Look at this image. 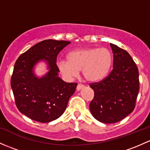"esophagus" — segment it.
Segmentation results:
<instances>
[{
  "label": "esophagus",
  "mask_w": 150,
  "mask_h": 150,
  "mask_svg": "<svg viewBox=\"0 0 150 150\" xmlns=\"http://www.w3.org/2000/svg\"><path fill=\"white\" fill-rule=\"evenodd\" d=\"M84 87H85V86H83V85H82V84H80V83H79V84L77 86V90H78V91H80V90L83 89V88Z\"/></svg>",
  "instance_id": "obj_1"
}]
</instances>
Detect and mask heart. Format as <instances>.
<instances>
[{"instance_id": "1", "label": "heart", "mask_w": 150, "mask_h": 150, "mask_svg": "<svg viewBox=\"0 0 150 150\" xmlns=\"http://www.w3.org/2000/svg\"><path fill=\"white\" fill-rule=\"evenodd\" d=\"M113 57L106 48H87L75 50L67 54V60L57 63L63 76L71 79L81 70L86 80L96 82L103 79L111 67Z\"/></svg>"}]
</instances>
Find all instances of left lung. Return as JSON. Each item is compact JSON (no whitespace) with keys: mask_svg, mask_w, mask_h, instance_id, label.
<instances>
[{"mask_svg":"<svg viewBox=\"0 0 150 150\" xmlns=\"http://www.w3.org/2000/svg\"><path fill=\"white\" fill-rule=\"evenodd\" d=\"M113 54V70L98 83L90 84L94 98L90 110L96 120L113 124L134 111L139 90L136 63L126 50L110 44Z\"/></svg>","mask_w":150,"mask_h":150,"instance_id":"8db88e82","label":"left lung"}]
</instances>
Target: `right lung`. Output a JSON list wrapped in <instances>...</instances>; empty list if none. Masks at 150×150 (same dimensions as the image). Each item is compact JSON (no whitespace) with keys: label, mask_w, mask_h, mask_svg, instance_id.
<instances>
[{"label":"right lung","mask_w":150,"mask_h":150,"mask_svg":"<svg viewBox=\"0 0 150 150\" xmlns=\"http://www.w3.org/2000/svg\"><path fill=\"white\" fill-rule=\"evenodd\" d=\"M67 41L47 39L35 45L16 61L11 79L15 103L19 111L31 119L47 123L58 119L67 108L76 83H66L58 77L57 57L70 44ZM41 60L49 71L41 78L33 73L34 65Z\"/></svg>","instance_id":"1"}]
</instances>
